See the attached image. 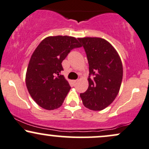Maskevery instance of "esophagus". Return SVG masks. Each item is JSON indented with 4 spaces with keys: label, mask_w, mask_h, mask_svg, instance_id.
Masks as SVG:
<instances>
[{
    "label": "esophagus",
    "mask_w": 149,
    "mask_h": 149,
    "mask_svg": "<svg viewBox=\"0 0 149 149\" xmlns=\"http://www.w3.org/2000/svg\"><path fill=\"white\" fill-rule=\"evenodd\" d=\"M77 82H78V80H73V83H74V84H75V83H76Z\"/></svg>",
    "instance_id": "1"
}]
</instances>
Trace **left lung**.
Listing matches in <instances>:
<instances>
[{"mask_svg": "<svg viewBox=\"0 0 149 149\" xmlns=\"http://www.w3.org/2000/svg\"><path fill=\"white\" fill-rule=\"evenodd\" d=\"M86 53L89 64V86L80 95L83 105L101 111L113 102L123 79V65L118 54L101 38H78Z\"/></svg>", "mask_w": 149, "mask_h": 149, "instance_id": "1", "label": "left lung"}]
</instances>
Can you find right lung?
Returning a JSON list of instances; mask_svg holds the SVG:
<instances>
[{
  "instance_id": "obj_1",
  "label": "right lung",
  "mask_w": 149,
  "mask_h": 149,
  "mask_svg": "<svg viewBox=\"0 0 149 149\" xmlns=\"http://www.w3.org/2000/svg\"><path fill=\"white\" fill-rule=\"evenodd\" d=\"M82 47L74 37L49 36L38 45L26 74V85L32 99L40 107L53 110L61 107L71 87L61 75V62L74 48Z\"/></svg>"
}]
</instances>
